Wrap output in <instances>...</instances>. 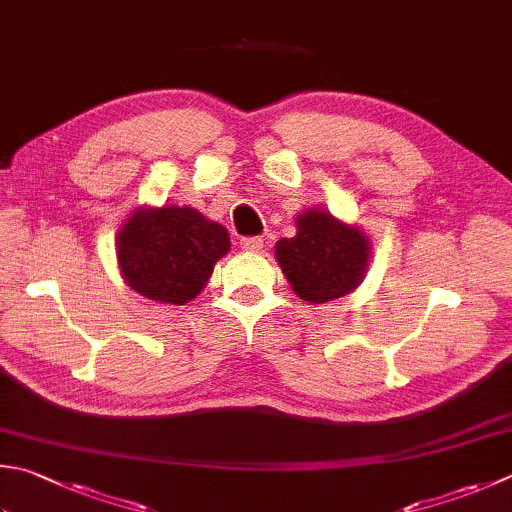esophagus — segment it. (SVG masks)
<instances>
[{
    "label": "esophagus",
    "instance_id": "1",
    "mask_svg": "<svg viewBox=\"0 0 512 512\" xmlns=\"http://www.w3.org/2000/svg\"><path fill=\"white\" fill-rule=\"evenodd\" d=\"M240 247H243L245 252H258V249H263V238H258V236L243 238L240 240Z\"/></svg>",
    "mask_w": 512,
    "mask_h": 512
}]
</instances>
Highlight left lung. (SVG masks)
Returning a JSON list of instances; mask_svg holds the SVG:
<instances>
[{
  "label": "left lung",
  "mask_w": 512,
  "mask_h": 512,
  "mask_svg": "<svg viewBox=\"0 0 512 512\" xmlns=\"http://www.w3.org/2000/svg\"><path fill=\"white\" fill-rule=\"evenodd\" d=\"M372 243L359 225L323 207L296 216V236L276 243V260L294 294L318 305L352 294L368 274Z\"/></svg>",
  "instance_id": "8db88e82"
}]
</instances>
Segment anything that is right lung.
Segmentation results:
<instances>
[{"label": "right lung", "mask_w": 512, "mask_h": 512, "mask_svg": "<svg viewBox=\"0 0 512 512\" xmlns=\"http://www.w3.org/2000/svg\"><path fill=\"white\" fill-rule=\"evenodd\" d=\"M229 247L227 229L187 205L136 207L115 234L124 283L165 305L194 301Z\"/></svg>", "instance_id": "obj_1"}]
</instances>
